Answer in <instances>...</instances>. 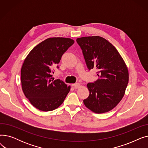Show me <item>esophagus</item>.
<instances>
[{
  "mask_svg": "<svg viewBox=\"0 0 148 148\" xmlns=\"http://www.w3.org/2000/svg\"><path fill=\"white\" fill-rule=\"evenodd\" d=\"M73 86L74 87V88L77 89V88H80V83H75V84H73Z\"/></svg>",
  "mask_w": 148,
  "mask_h": 148,
  "instance_id": "1",
  "label": "esophagus"
}]
</instances>
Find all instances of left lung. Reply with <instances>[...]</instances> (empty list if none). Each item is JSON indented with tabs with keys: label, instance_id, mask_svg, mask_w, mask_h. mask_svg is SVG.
<instances>
[{
	"label": "left lung",
	"instance_id": "1",
	"mask_svg": "<svg viewBox=\"0 0 148 148\" xmlns=\"http://www.w3.org/2000/svg\"><path fill=\"white\" fill-rule=\"evenodd\" d=\"M76 41L88 68H96L99 77L94 83H88L89 95L83 103L95 113L109 112L125 94L129 80L128 68L118 51L104 38L85 36Z\"/></svg>",
	"mask_w": 148,
	"mask_h": 148
}]
</instances>
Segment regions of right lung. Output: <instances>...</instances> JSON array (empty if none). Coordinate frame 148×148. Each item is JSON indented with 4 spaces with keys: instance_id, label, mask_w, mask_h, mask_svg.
Segmentation results:
<instances>
[{
    "instance_id": "add662e5",
    "label": "right lung",
    "mask_w": 148,
    "mask_h": 148,
    "mask_svg": "<svg viewBox=\"0 0 148 148\" xmlns=\"http://www.w3.org/2000/svg\"><path fill=\"white\" fill-rule=\"evenodd\" d=\"M74 43L68 38H49L36 45L25 59L21 69L22 90L37 109L51 111L63 103L71 86L59 79L54 80L51 73Z\"/></svg>"
}]
</instances>
